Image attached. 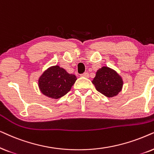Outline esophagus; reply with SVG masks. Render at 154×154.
<instances>
[{
  "label": "esophagus",
  "mask_w": 154,
  "mask_h": 154,
  "mask_svg": "<svg viewBox=\"0 0 154 154\" xmlns=\"http://www.w3.org/2000/svg\"><path fill=\"white\" fill-rule=\"evenodd\" d=\"M80 76L81 77H86V78H88V77H89V74L88 72H85V73L82 74Z\"/></svg>",
  "instance_id": "34e87169"
}]
</instances>
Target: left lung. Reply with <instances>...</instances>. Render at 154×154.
<instances>
[{"instance_id":"8db88e82","label":"left lung","mask_w":154,"mask_h":154,"mask_svg":"<svg viewBox=\"0 0 154 154\" xmlns=\"http://www.w3.org/2000/svg\"><path fill=\"white\" fill-rule=\"evenodd\" d=\"M92 83L96 90L107 97L118 95L122 90L123 82L120 75L113 69L103 67L96 72Z\"/></svg>"}]
</instances>
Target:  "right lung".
<instances>
[{"label": "right lung", "instance_id": "1", "mask_svg": "<svg viewBox=\"0 0 154 154\" xmlns=\"http://www.w3.org/2000/svg\"><path fill=\"white\" fill-rule=\"evenodd\" d=\"M76 80L75 75L67 73L65 69L56 65L42 74L38 79V87L45 96L57 99L69 91Z\"/></svg>", "mask_w": 154, "mask_h": 154}]
</instances>
